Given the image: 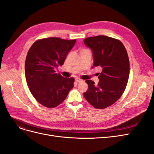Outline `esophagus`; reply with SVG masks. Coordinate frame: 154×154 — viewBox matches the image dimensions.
<instances>
[{
    "instance_id": "34e87169",
    "label": "esophagus",
    "mask_w": 154,
    "mask_h": 154,
    "mask_svg": "<svg viewBox=\"0 0 154 154\" xmlns=\"http://www.w3.org/2000/svg\"><path fill=\"white\" fill-rule=\"evenodd\" d=\"M75 81H76L77 83H80V82H83L82 80H81V79H80V78H78L75 79Z\"/></svg>"
}]
</instances>
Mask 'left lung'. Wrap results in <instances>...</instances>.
<instances>
[{"mask_svg":"<svg viewBox=\"0 0 154 154\" xmlns=\"http://www.w3.org/2000/svg\"><path fill=\"white\" fill-rule=\"evenodd\" d=\"M83 42L92 51V68L102 69L97 73V85L91 80L85 81L88 88L83 95L96 109L106 108L122 96L127 86L130 72L127 50L119 40L103 35L88 37Z\"/></svg>","mask_w":154,"mask_h":154,"instance_id":"8db88e82","label":"left lung"}]
</instances>
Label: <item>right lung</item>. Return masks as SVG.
<instances>
[{
  "mask_svg": "<svg viewBox=\"0 0 154 154\" xmlns=\"http://www.w3.org/2000/svg\"><path fill=\"white\" fill-rule=\"evenodd\" d=\"M76 39L51 37L36 41L27 53L25 74L29 91L36 101L48 108L57 106L74 87L73 78H64L55 69L62 66Z\"/></svg>",
  "mask_w": 154,
  "mask_h": 154,
  "instance_id": "add662e5",
  "label": "right lung"
}]
</instances>
